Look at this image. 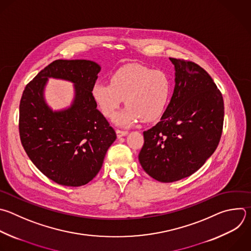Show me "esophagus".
Returning a JSON list of instances; mask_svg holds the SVG:
<instances>
[{
	"mask_svg": "<svg viewBox=\"0 0 251 251\" xmlns=\"http://www.w3.org/2000/svg\"><path fill=\"white\" fill-rule=\"evenodd\" d=\"M116 134H117V137L120 138V137H123V136H126L128 134V131H123V130H119L117 129L116 130Z\"/></svg>",
	"mask_w": 251,
	"mask_h": 251,
	"instance_id": "34e87169",
	"label": "esophagus"
}]
</instances>
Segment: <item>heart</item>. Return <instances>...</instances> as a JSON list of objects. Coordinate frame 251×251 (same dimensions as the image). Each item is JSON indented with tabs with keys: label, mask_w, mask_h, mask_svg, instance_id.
<instances>
[{
	"label": "heart",
	"mask_w": 251,
	"mask_h": 251,
	"mask_svg": "<svg viewBox=\"0 0 251 251\" xmlns=\"http://www.w3.org/2000/svg\"><path fill=\"white\" fill-rule=\"evenodd\" d=\"M171 95L168 74L135 64L118 69L110 81H97L92 88V97L106 117H112L125 100L126 108L115 116V122L122 126H131L141 119L156 120L168 107Z\"/></svg>",
	"instance_id": "1"
}]
</instances>
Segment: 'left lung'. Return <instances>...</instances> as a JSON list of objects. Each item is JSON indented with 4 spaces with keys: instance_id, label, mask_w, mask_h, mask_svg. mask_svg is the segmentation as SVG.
Masks as SVG:
<instances>
[{
    "instance_id": "obj_1",
    "label": "left lung",
    "mask_w": 251,
    "mask_h": 251,
    "mask_svg": "<svg viewBox=\"0 0 251 251\" xmlns=\"http://www.w3.org/2000/svg\"><path fill=\"white\" fill-rule=\"evenodd\" d=\"M176 87L160 121L145 131L139 153L143 170L160 182H174L197 172L221 140L224 100L210 75L191 61L170 58Z\"/></svg>"
}]
</instances>
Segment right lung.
Masks as SVG:
<instances>
[{
    "label": "right lung",
    "instance_id": "add662e5",
    "mask_svg": "<svg viewBox=\"0 0 251 251\" xmlns=\"http://www.w3.org/2000/svg\"><path fill=\"white\" fill-rule=\"evenodd\" d=\"M100 66L90 60H56L30 80L20 103V137L36 168L52 181L77 187L100 171L116 133L97 108L92 88ZM48 77L74 82L72 105L53 112L43 93Z\"/></svg>",
    "mask_w": 251,
    "mask_h": 251
}]
</instances>
